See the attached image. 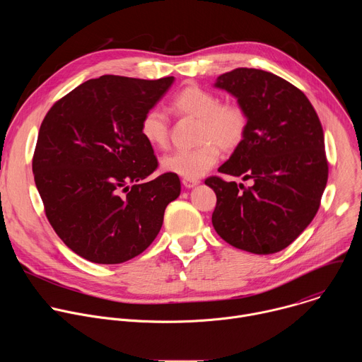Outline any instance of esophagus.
<instances>
[{
  "label": "esophagus",
  "instance_id": "34e87169",
  "mask_svg": "<svg viewBox=\"0 0 362 362\" xmlns=\"http://www.w3.org/2000/svg\"><path fill=\"white\" fill-rule=\"evenodd\" d=\"M182 183H183L185 187L190 189V187L197 186V185L200 183V180H199V179H186V177H183V179H182Z\"/></svg>",
  "mask_w": 362,
  "mask_h": 362
}]
</instances>
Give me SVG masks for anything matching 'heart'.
I'll list each match as a JSON object with an SVG mask.
<instances>
[{
	"instance_id": "b5f03b06",
	"label": "heart",
	"mask_w": 362,
	"mask_h": 362,
	"mask_svg": "<svg viewBox=\"0 0 362 362\" xmlns=\"http://www.w3.org/2000/svg\"><path fill=\"white\" fill-rule=\"evenodd\" d=\"M170 109L199 122L197 140L193 148L176 150L162 158L165 172L186 179L203 176L221 158V147L232 150L239 146L246 134L247 116L238 105H221L214 93L197 86L182 88L172 100ZM140 133L154 147H165L169 139L168 116L159 109H150L140 120Z\"/></svg>"
}]
</instances>
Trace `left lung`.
Listing matches in <instances>:
<instances>
[{
  "label": "left lung",
  "instance_id": "obj_1",
  "mask_svg": "<svg viewBox=\"0 0 362 362\" xmlns=\"http://www.w3.org/2000/svg\"><path fill=\"white\" fill-rule=\"evenodd\" d=\"M215 87L238 98L246 134L218 170L253 185L211 176L216 193L212 223L229 245L256 255L289 246L315 218L328 180L324 130L306 95L286 80L236 69Z\"/></svg>",
  "mask_w": 362,
  "mask_h": 362
}]
</instances>
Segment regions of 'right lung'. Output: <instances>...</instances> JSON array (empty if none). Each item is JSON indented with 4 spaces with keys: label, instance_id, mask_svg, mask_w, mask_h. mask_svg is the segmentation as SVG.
Here are the masks:
<instances>
[{
    "label": "right lung",
    "instance_id": "obj_1",
    "mask_svg": "<svg viewBox=\"0 0 362 362\" xmlns=\"http://www.w3.org/2000/svg\"><path fill=\"white\" fill-rule=\"evenodd\" d=\"M175 77L101 76L60 98L45 115L33 158L49 225L84 259L115 265L146 250L166 206L180 194L175 173L158 169L140 120Z\"/></svg>",
    "mask_w": 362,
    "mask_h": 362
}]
</instances>
